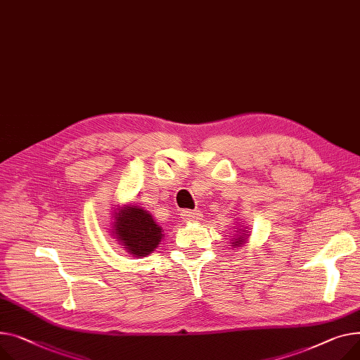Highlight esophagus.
Returning <instances> with one entry per match:
<instances>
[{"instance_id": "esophagus-1", "label": "esophagus", "mask_w": 360, "mask_h": 360, "mask_svg": "<svg viewBox=\"0 0 360 360\" xmlns=\"http://www.w3.org/2000/svg\"><path fill=\"white\" fill-rule=\"evenodd\" d=\"M181 219L185 223H195L201 219V214L198 211H194V210H184L181 212Z\"/></svg>"}]
</instances>
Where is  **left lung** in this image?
<instances>
[{"label":"left lung","instance_id":"left-lung-1","mask_svg":"<svg viewBox=\"0 0 360 360\" xmlns=\"http://www.w3.org/2000/svg\"><path fill=\"white\" fill-rule=\"evenodd\" d=\"M243 233H238V237L237 238H234V242H233V246H240L243 242H245V230H242ZM249 236V234H248Z\"/></svg>","mask_w":360,"mask_h":360}]
</instances>
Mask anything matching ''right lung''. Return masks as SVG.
<instances>
[{
	"label": "right lung",
	"instance_id": "1",
	"mask_svg": "<svg viewBox=\"0 0 360 360\" xmlns=\"http://www.w3.org/2000/svg\"><path fill=\"white\" fill-rule=\"evenodd\" d=\"M115 215L114 234L133 256H146L158 248L162 229L148 211L139 207H123Z\"/></svg>",
	"mask_w": 360,
	"mask_h": 360
}]
</instances>
